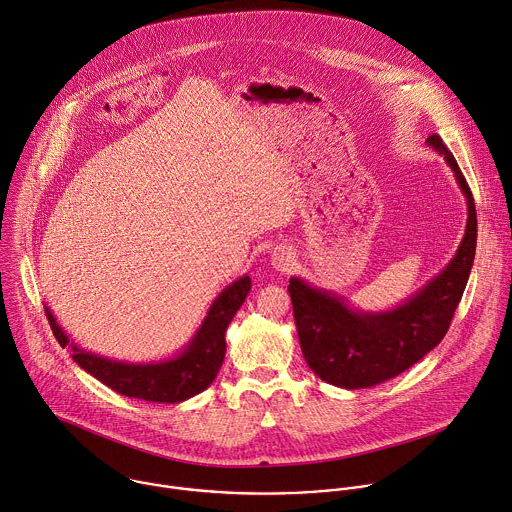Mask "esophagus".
Returning <instances> with one entry per match:
<instances>
[{
    "mask_svg": "<svg viewBox=\"0 0 512 512\" xmlns=\"http://www.w3.org/2000/svg\"><path fill=\"white\" fill-rule=\"evenodd\" d=\"M293 263H295V255L287 247H275V251L271 253V265L277 271H289L293 267Z\"/></svg>",
    "mask_w": 512,
    "mask_h": 512,
    "instance_id": "esophagus-1",
    "label": "esophagus"
}]
</instances>
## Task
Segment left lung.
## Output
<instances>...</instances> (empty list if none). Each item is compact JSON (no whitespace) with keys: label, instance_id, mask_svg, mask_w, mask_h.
I'll list each match as a JSON object with an SVG mask.
<instances>
[{"label":"left lung","instance_id":"obj_1","mask_svg":"<svg viewBox=\"0 0 512 512\" xmlns=\"http://www.w3.org/2000/svg\"><path fill=\"white\" fill-rule=\"evenodd\" d=\"M428 146L444 156L466 197L464 237L450 263L404 303L386 311H362L346 297L301 277L289 279V295L303 358L323 382L337 388H372L420 362L446 335L476 253V209L458 162L440 136Z\"/></svg>","mask_w":512,"mask_h":512}]
</instances>
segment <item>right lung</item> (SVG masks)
I'll return each mask as SVG.
<instances>
[{"instance_id": "right-lung-1", "label": "right lung", "mask_w": 512, "mask_h": 512, "mask_svg": "<svg viewBox=\"0 0 512 512\" xmlns=\"http://www.w3.org/2000/svg\"><path fill=\"white\" fill-rule=\"evenodd\" d=\"M249 291V275H243L237 281H233L217 295L201 327L195 331L191 342L177 356L148 364L118 362L86 352L78 348L66 335V331L58 325L56 317L52 315L50 307H46V315L58 344L62 348H70L72 360L84 372L100 380L104 386L128 398L158 404H179L207 390L217 378L227 350L225 331L231 319L235 317L237 309L247 299Z\"/></svg>"}]
</instances>
